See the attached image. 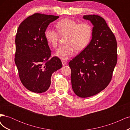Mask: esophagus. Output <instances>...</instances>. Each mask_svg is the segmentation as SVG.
<instances>
[{
    "label": "esophagus",
    "mask_w": 130,
    "mask_h": 130,
    "mask_svg": "<svg viewBox=\"0 0 130 130\" xmlns=\"http://www.w3.org/2000/svg\"><path fill=\"white\" fill-rule=\"evenodd\" d=\"M62 65H63V66H64L65 65H66V61H62Z\"/></svg>",
    "instance_id": "1"
}]
</instances>
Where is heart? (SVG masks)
<instances>
[{
    "instance_id": "1",
    "label": "heart",
    "mask_w": 130,
    "mask_h": 130,
    "mask_svg": "<svg viewBox=\"0 0 130 130\" xmlns=\"http://www.w3.org/2000/svg\"><path fill=\"white\" fill-rule=\"evenodd\" d=\"M60 35H67L66 45H61L56 49L55 55L62 60L66 61L74 56L77 51L85 49L91 41L92 26L87 23H79L69 18L58 21L55 25ZM59 34L49 27L45 31V38L50 45L55 47L59 41Z\"/></svg>"
}]
</instances>
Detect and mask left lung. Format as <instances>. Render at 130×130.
<instances>
[{
  "mask_svg": "<svg viewBox=\"0 0 130 130\" xmlns=\"http://www.w3.org/2000/svg\"><path fill=\"white\" fill-rule=\"evenodd\" d=\"M93 25L88 46L69 63L74 92L81 98L95 95L111 80L117 61L116 37L105 19L98 15H84Z\"/></svg>",
  "mask_w": 130,
  "mask_h": 130,
  "instance_id": "left-lung-1",
  "label": "left lung"
}]
</instances>
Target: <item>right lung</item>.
Returning a JSON list of instances; mask_svg holds the SVG:
<instances>
[{"mask_svg": "<svg viewBox=\"0 0 130 130\" xmlns=\"http://www.w3.org/2000/svg\"><path fill=\"white\" fill-rule=\"evenodd\" d=\"M58 16L35 13L19 25L15 36L14 61L23 86L31 92H46L52 74L62 68L57 57L48 59L51 50L45 38V31Z\"/></svg>", "mask_w": 130, "mask_h": 130, "instance_id": "right-lung-1", "label": "right lung"}]
</instances>
